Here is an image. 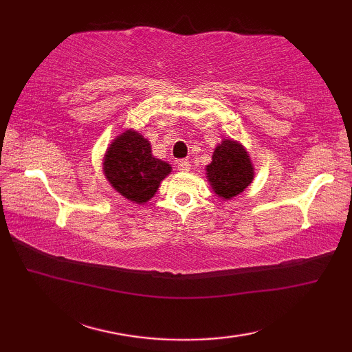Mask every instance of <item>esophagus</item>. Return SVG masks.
<instances>
[{"mask_svg": "<svg viewBox=\"0 0 352 352\" xmlns=\"http://www.w3.org/2000/svg\"><path fill=\"white\" fill-rule=\"evenodd\" d=\"M177 168L180 169L182 172H188L190 169V162L188 159H182L177 162Z\"/></svg>", "mask_w": 352, "mask_h": 352, "instance_id": "34e87169", "label": "esophagus"}]
</instances>
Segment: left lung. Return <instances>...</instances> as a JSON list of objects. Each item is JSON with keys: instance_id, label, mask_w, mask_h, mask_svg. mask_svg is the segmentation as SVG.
Here are the masks:
<instances>
[{"instance_id": "8db88e82", "label": "left lung", "mask_w": 352, "mask_h": 352, "mask_svg": "<svg viewBox=\"0 0 352 352\" xmlns=\"http://www.w3.org/2000/svg\"><path fill=\"white\" fill-rule=\"evenodd\" d=\"M206 172L214 195L222 199H231L242 193L254 180L250 153L241 142L233 139H223L218 144Z\"/></svg>"}]
</instances>
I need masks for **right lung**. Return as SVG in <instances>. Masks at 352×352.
I'll return each mask as SVG.
<instances>
[{"label": "right lung", "instance_id": "right-lung-1", "mask_svg": "<svg viewBox=\"0 0 352 352\" xmlns=\"http://www.w3.org/2000/svg\"><path fill=\"white\" fill-rule=\"evenodd\" d=\"M170 170L168 162L153 155L149 140L133 129L118 134L102 157V172L111 188L136 204L148 203Z\"/></svg>", "mask_w": 352, "mask_h": 352}]
</instances>
